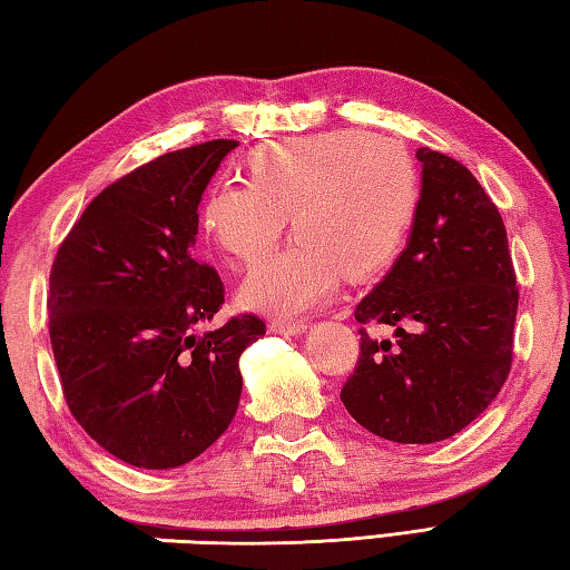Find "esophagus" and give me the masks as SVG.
I'll return each mask as SVG.
<instances>
[{
    "mask_svg": "<svg viewBox=\"0 0 570 570\" xmlns=\"http://www.w3.org/2000/svg\"><path fill=\"white\" fill-rule=\"evenodd\" d=\"M272 332L286 334V336L304 334L306 332V322H272Z\"/></svg>",
    "mask_w": 570,
    "mask_h": 570,
    "instance_id": "34e87169",
    "label": "esophagus"
}]
</instances>
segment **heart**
Masks as SVG:
<instances>
[{
  "mask_svg": "<svg viewBox=\"0 0 570 570\" xmlns=\"http://www.w3.org/2000/svg\"><path fill=\"white\" fill-rule=\"evenodd\" d=\"M248 180H218L200 204V226L236 264H258L292 216L296 238L254 268L240 302L296 320L330 302L344 274L370 278L394 264L420 206V173L397 140L330 130L248 153Z\"/></svg>",
  "mask_w": 570,
  "mask_h": 570,
  "instance_id": "b5f03b06",
  "label": "heart"
}]
</instances>
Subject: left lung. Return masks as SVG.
<instances>
[{
	"instance_id": "1",
	"label": "left lung",
	"mask_w": 570,
	"mask_h": 570,
	"mask_svg": "<svg viewBox=\"0 0 570 570\" xmlns=\"http://www.w3.org/2000/svg\"><path fill=\"white\" fill-rule=\"evenodd\" d=\"M417 216L390 274L356 304L360 324H387L397 342L362 334L342 387L352 417L402 445L448 440L498 397L513 362L515 268L493 200L445 153L420 148Z\"/></svg>"
}]
</instances>
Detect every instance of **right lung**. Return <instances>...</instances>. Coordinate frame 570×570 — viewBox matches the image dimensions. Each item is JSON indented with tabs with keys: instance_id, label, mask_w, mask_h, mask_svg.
I'll list each match as a JSON object with an SVG mask.
<instances>
[{
	"instance_id": "right-lung-1",
	"label": "right lung",
	"mask_w": 570,
	"mask_h": 570,
	"mask_svg": "<svg viewBox=\"0 0 570 570\" xmlns=\"http://www.w3.org/2000/svg\"><path fill=\"white\" fill-rule=\"evenodd\" d=\"M236 140L166 153L105 188L57 250L50 342L80 428L122 462L186 465L224 435L240 397L238 356L266 334L254 314L196 334L224 304L193 258L198 204Z\"/></svg>"
}]
</instances>
